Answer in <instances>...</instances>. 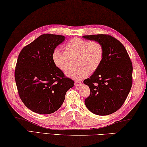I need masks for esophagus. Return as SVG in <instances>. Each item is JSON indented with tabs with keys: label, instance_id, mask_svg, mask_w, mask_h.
<instances>
[{
	"label": "esophagus",
	"instance_id": "1",
	"mask_svg": "<svg viewBox=\"0 0 147 147\" xmlns=\"http://www.w3.org/2000/svg\"><path fill=\"white\" fill-rule=\"evenodd\" d=\"M82 84V83L80 82H78V81H76L74 82V86L75 87H78L79 85H80Z\"/></svg>",
	"mask_w": 147,
	"mask_h": 147
}]
</instances>
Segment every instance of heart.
<instances>
[{
  "label": "heart",
  "instance_id": "1",
  "mask_svg": "<svg viewBox=\"0 0 147 147\" xmlns=\"http://www.w3.org/2000/svg\"><path fill=\"white\" fill-rule=\"evenodd\" d=\"M104 57L103 47L100 42L80 38H73L65 44L64 52L56 49L52 53V60L56 67L62 72L70 68L69 59L75 60L76 67L68 71L66 75L80 81L100 67Z\"/></svg>",
  "mask_w": 147,
  "mask_h": 147
}]
</instances>
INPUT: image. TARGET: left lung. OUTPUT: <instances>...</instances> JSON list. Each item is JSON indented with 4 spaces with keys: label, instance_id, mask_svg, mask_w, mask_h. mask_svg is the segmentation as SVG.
I'll use <instances>...</instances> for the list:
<instances>
[{
    "label": "left lung",
    "instance_id": "1",
    "mask_svg": "<svg viewBox=\"0 0 147 147\" xmlns=\"http://www.w3.org/2000/svg\"><path fill=\"white\" fill-rule=\"evenodd\" d=\"M102 44L104 57L100 67L84 83L90 88L87 108L97 115L115 113L127 98L132 85V63L123 45L109 34L83 36Z\"/></svg>",
    "mask_w": 147,
    "mask_h": 147
}]
</instances>
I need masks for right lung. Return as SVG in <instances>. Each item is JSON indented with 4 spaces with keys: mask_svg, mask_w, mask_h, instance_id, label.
Listing matches in <instances>:
<instances>
[{
    "mask_svg": "<svg viewBox=\"0 0 147 147\" xmlns=\"http://www.w3.org/2000/svg\"><path fill=\"white\" fill-rule=\"evenodd\" d=\"M65 38L58 34H42L18 55L15 71L18 94L34 113H55L62 105L66 92L74 86L73 80L65 77L52 60L53 51Z\"/></svg>",
    "mask_w": 147,
    "mask_h": 147,
    "instance_id": "1",
    "label": "right lung"
}]
</instances>
